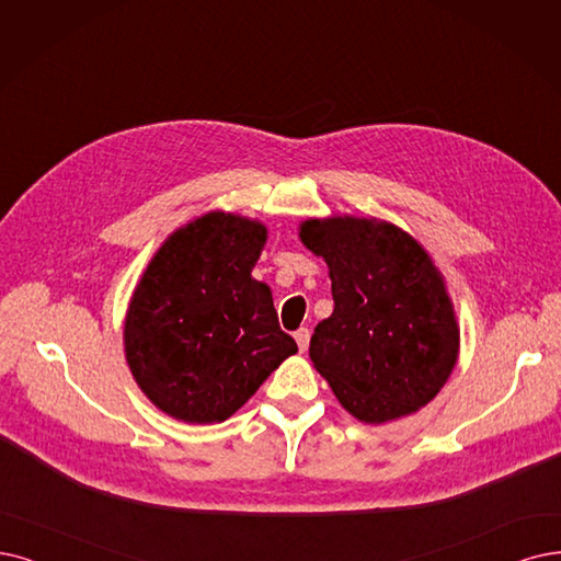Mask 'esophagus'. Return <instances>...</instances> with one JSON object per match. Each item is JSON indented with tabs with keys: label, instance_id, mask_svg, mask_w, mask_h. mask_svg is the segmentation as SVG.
I'll use <instances>...</instances> for the list:
<instances>
[{
	"label": "esophagus",
	"instance_id": "1",
	"mask_svg": "<svg viewBox=\"0 0 561 561\" xmlns=\"http://www.w3.org/2000/svg\"><path fill=\"white\" fill-rule=\"evenodd\" d=\"M295 341H297V345H299V352H306L308 350V343H310V331L304 327V329H299L297 333H295Z\"/></svg>",
	"mask_w": 561,
	"mask_h": 561
}]
</instances>
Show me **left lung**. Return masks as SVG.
Listing matches in <instances>:
<instances>
[{"label": "left lung", "instance_id": "left-lung-1", "mask_svg": "<svg viewBox=\"0 0 561 561\" xmlns=\"http://www.w3.org/2000/svg\"><path fill=\"white\" fill-rule=\"evenodd\" d=\"M299 239L329 266L333 312L308 352L341 405L375 425L428 405L460 347L454 304L431 255L377 218H308Z\"/></svg>", "mask_w": 561, "mask_h": 561}]
</instances>
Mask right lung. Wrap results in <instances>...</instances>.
Returning a JSON list of instances; mask_svg holds the SVG:
<instances>
[{"instance_id": "obj_1", "label": "right lung", "mask_w": 561, "mask_h": 561, "mask_svg": "<svg viewBox=\"0 0 561 561\" xmlns=\"http://www.w3.org/2000/svg\"><path fill=\"white\" fill-rule=\"evenodd\" d=\"M266 228L209 211L174 230L130 297L126 364L156 408L186 423H220L289 354L268 285L251 276Z\"/></svg>"}]
</instances>
